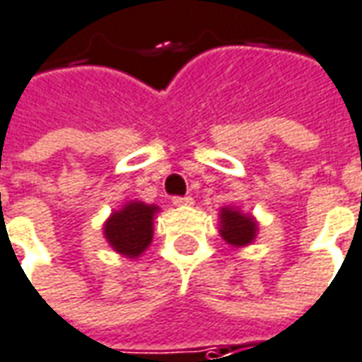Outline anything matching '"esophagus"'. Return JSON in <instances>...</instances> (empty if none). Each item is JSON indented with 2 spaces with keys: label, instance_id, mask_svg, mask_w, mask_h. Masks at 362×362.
<instances>
[{
  "label": "esophagus",
  "instance_id": "1",
  "mask_svg": "<svg viewBox=\"0 0 362 362\" xmlns=\"http://www.w3.org/2000/svg\"><path fill=\"white\" fill-rule=\"evenodd\" d=\"M174 206H178V208H186V206H192L194 200H192V196H176L174 200H172Z\"/></svg>",
  "mask_w": 362,
  "mask_h": 362
}]
</instances>
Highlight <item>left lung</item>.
<instances>
[{
  "label": "left lung",
  "mask_w": 362,
  "mask_h": 362,
  "mask_svg": "<svg viewBox=\"0 0 362 362\" xmlns=\"http://www.w3.org/2000/svg\"><path fill=\"white\" fill-rule=\"evenodd\" d=\"M220 235L233 247L250 245L257 235V222L252 214L226 206L220 210Z\"/></svg>",
  "instance_id": "obj_1"
}]
</instances>
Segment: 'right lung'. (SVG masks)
Segmentation results:
<instances>
[{
  "label": "right lung",
  "mask_w": 362,
  "mask_h": 362,
  "mask_svg": "<svg viewBox=\"0 0 362 362\" xmlns=\"http://www.w3.org/2000/svg\"><path fill=\"white\" fill-rule=\"evenodd\" d=\"M160 208L144 202H127L120 210L110 214L105 222V238L109 245L124 257H139L152 242L154 216Z\"/></svg>",
  "instance_id": "add662e5"
}]
</instances>
